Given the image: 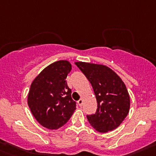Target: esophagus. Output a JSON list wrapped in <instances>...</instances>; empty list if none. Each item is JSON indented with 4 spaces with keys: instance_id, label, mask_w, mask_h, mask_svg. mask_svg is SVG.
<instances>
[{
    "instance_id": "1",
    "label": "esophagus",
    "mask_w": 156,
    "mask_h": 156,
    "mask_svg": "<svg viewBox=\"0 0 156 156\" xmlns=\"http://www.w3.org/2000/svg\"><path fill=\"white\" fill-rule=\"evenodd\" d=\"M78 104L80 106H82V105H83V100H82V99H80V100H78Z\"/></svg>"
}]
</instances>
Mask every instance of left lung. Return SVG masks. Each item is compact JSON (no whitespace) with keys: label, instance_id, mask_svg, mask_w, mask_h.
<instances>
[{"label":"left lung","instance_id":"8db88e82","mask_svg":"<svg viewBox=\"0 0 156 156\" xmlns=\"http://www.w3.org/2000/svg\"><path fill=\"white\" fill-rule=\"evenodd\" d=\"M75 65L92 85L97 102L95 114L87 115L90 125L100 133L117 128L128 114L130 97L119 75L106 66L78 62Z\"/></svg>","mask_w":156,"mask_h":156}]
</instances>
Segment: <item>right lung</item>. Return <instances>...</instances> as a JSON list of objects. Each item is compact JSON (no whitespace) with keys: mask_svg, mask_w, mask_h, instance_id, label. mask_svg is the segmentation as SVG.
Here are the masks:
<instances>
[{"mask_svg":"<svg viewBox=\"0 0 156 156\" xmlns=\"http://www.w3.org/2000/svg\"><path fill=\"white\" fill-rule=\"evenodd\" d=\"M71 69L68 61H57L46 67L31 83L28 104L36 120L46 128L56 130L63 126L76 109V102L66 81Z\"/></svg>","mask_w":156,"mask_h":156,"instance_id":"add662e5","label":"right lung"}]
</instances>
